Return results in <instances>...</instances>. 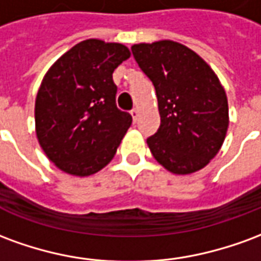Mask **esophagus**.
I'll return each mask as SVG.
<instances>
[{"mask_svg": "<svg viewBox=\"0 0 261 261\" xmlns=\"http://www.w3.org/2000/svg\"><path fill=\"white\" fill-rule=\"evenodd\" d=\"M130 114L133 116V120L134 121H137V119H138V114H140V112H138V109H133L130 112Z\"/></svg>", "mask_w": 261, "mask_h": 261, "instance_id": "esophagus-1", "label": "esophagus"}]
</instances>
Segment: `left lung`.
Returning <instances> with one entry per match:
<instances>
[{
  "label": "left lung",
  "instance_id": "left-lung-1",
  "mask_svg": "<svg viewBox=\"0 0 261 261\" xmlns=\"http://www.w3.org/2000/svg\"><path fill=\"white\" fill-rule=\"evenodd\" d=\"M131 51L158 97L161 125L147 140L153 158L175 175L202 169L221 149L229 124L218 76L177 42L140 43Z\"/></svg>",
  "mask_w": 261,
  "mask_h": 261
}]
</instances>
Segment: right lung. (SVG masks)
Here are the masks:
<instances>
[{
    "label": "right lung",
    "instance_id": "right-lung-1",
    "mask_svg": "<svg viewBox=\"0 0 261 261\" xmlns=\"http://www.w3.org/2000/svg\"><path fill=\"white\" fill-rule=\"evenodd\" d=\"M130 57L120 43L88 39L44 75L35 103L36 136L59 169L89 176L113 159L133 117L116 106L113 71Z\"/></svg>",
    "mask_w": 261,
    "mask_h": 261
}]
</instances>
